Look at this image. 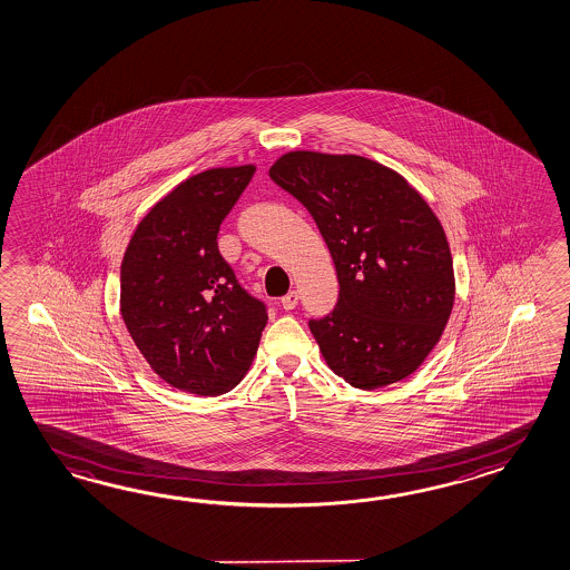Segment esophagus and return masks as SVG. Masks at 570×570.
<instances>
[{
    "label": "esophagus",
    "mask_w": 570,
    "mask_h": 570,
    "mask_svg": "<svg viewBox=\"0 0 570 570\" xmlns=\"http://www.w3.org/2000/svg\"><path fill=\"white\" fill-rule=\"evenodd\" d=\"M279 304H282V308H284V311H292V308H296V304H298V292H288V294L279 301Z\"/></svg>",
    "instance_id": "34e87169"
}]
</instances>
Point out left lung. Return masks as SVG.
Segmentation results:
<instances>
[{
	"label": "left lung",
	"instance_id": "left-lung-1",
	"mask_svg": "<svg viewBox=\"0 0 570 570\" xmlns=\"http://www.w3.org/2000/svg\"><path fill=\"white\" fill-rule=\"evenodd\" d=\"M269 178L313 215L335 262L337 306L308 321L326 365L360 390L416 372L454 303L453 257L429 203L355 154L288 151Z\"/></svg>",
	"mask_w": 570,
	"mask_h": 570
}]
</instances>
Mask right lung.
Instances as JSON below:
<instances>
[{"instance_id":"right-lung-1","label":"right lung","mask_w":570,"mask_h":570,"mask_svg":"<svg viewBox=\"0 0 570 570\" xmlns=\"http://www.w3.org/2000/svg\"><path fill=\"white\" fill-rule=\"evenodd\" d=\"M256 166L210 168L158 200L121 262V316L166 384L225 394L244 380L267 323L266 304L239 286L217 233Z\"/></svg>"}]
</instances>
